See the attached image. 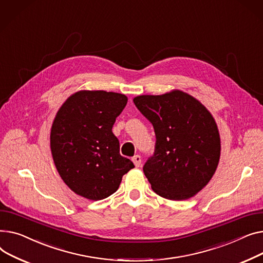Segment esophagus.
Wrapping results in <instances>:
<instances>
[{
  "mask_svg": "<svg viewBox=\"0 0 263 263\" xmlns=\"http://www.w3.org/2000/svg\"><path fill=\"white\" fill-rule=\"evenodd\" d=\"M133 162H134V164L137 166V167H139L141 165V157L139 156V155H135L134 157H133Z\"/></svg>",
  "mask_w": 263,
  "mask_h": 263,
  "instance_id": "1",
  "label": "esophagus"
}]
</instances>
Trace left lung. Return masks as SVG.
Instances as JSON below:
<instances>
[{
    "label": "left lung",
    "mask_w": 263,
    "mask_h": 263,
    "mask_svg": "<svg viewBox=\"0 0 263 263\" xmlns=\"http://www.w3.org/2000/svg\"><path fill=\"white\" fill-rule=\"evenodd\" d=\"M134 103L156 135L155 152L143 166L152 189L171 200L194 196L210 181L220 161L221 139L212 115L180 90L138 96Z\"/></svg>",
    "instance_id": "obj_1"
}]
</instances>
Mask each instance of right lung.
I'll use <instances>...</instances> for the list:
<instances>
[{
	"instance_id": "add662e5",
	"label": "right lung",
	"mask_w": 263,
	"mask_h": 263,
	"mask_svg": "<svg viewBox=\"0 0 263 263\" xmlns=\"http://www.w3.org/2000/svg\"><path fill=\"white\" fill-rule=\"evenodd\" d=\"M127 97L103 90H81L61 105L50 144L57 171L77 195L100 200L114 194L134 163L121 156L112 133Z\"/></svg>"
}]
</instances>
